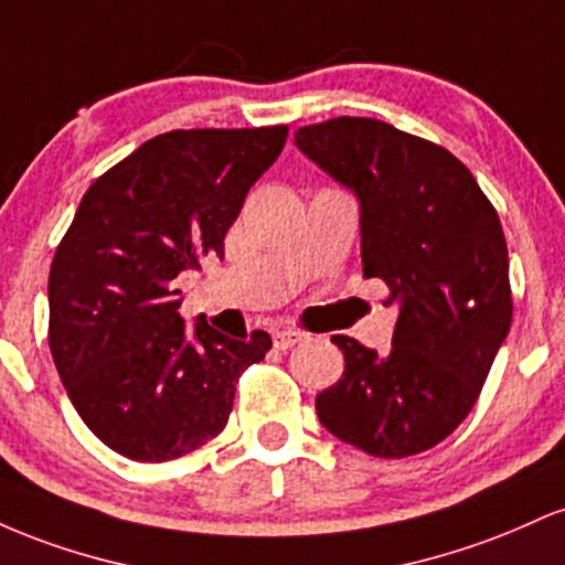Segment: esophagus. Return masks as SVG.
<instances>
[{
  "mask_svg": "<svg viewBox=\"0 0 565 565\" xmlns=\"http://www.w3.org/2000/svg\"><path fill=\"white\" fill-rule=\"evenodd\" d=\"M302 340H308V334L297 332V329H276L274 332V345L278 350H289V348L300 345Z\"/></svg>",
  "mask_w": 565,
  "mask_h": 565,
  "instance_id": "34e87169",
  "label": "esophagus"
}]
</instances>
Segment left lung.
<instances>
[{"mask_svg": "<svg viewBox=\"0 0 565 565\" xmlns=\"http://www.w3.org/2000/svg\"><path fill=\"white\" fill-rule=\"evenodd\" d=\"M295 146L355 193L361 263L398 305L391 353L334 334L345 372L316 395L321 425L372 457L427 451L476 406L512 321L502 223L468 167L364 116L300 127Z\"/></svg>", "mask_w": 565, "mask_h": 565, "instance_id": "left-lung-1", "label": "left lung"}]
</instances>
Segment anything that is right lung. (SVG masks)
<instances>
[{"mask_svg": "<svg viewBox=\"0 0 565 565\" xmlns=\"http://www.w3.org/2000/svg\"><path fill=\"white\" fill-rule=\"evenodd\" d=\"M289 127L172 129L95 180L50 268V350L84 425L108 449L167 462L223 433L268 332L231 340L180 319L174 278L223 257L246 193Z\"/></svg>", "mask_w": 565, "mask_h": 565, "instance_id": "right-lung-1", "label": "right lung"}]
</instances>
